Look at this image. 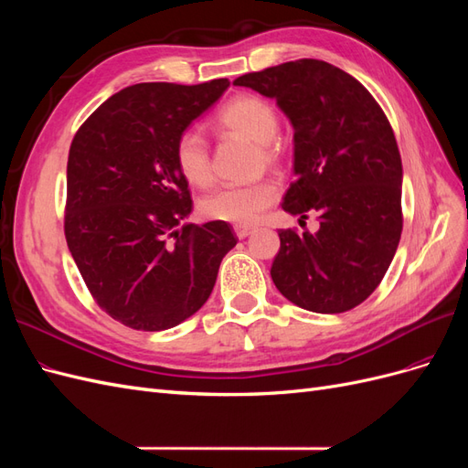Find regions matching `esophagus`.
I'll return each instance as SVG.
<instances>
[{"label": "esophagus", "mask_w": 468, "mask_h": 468, "mask_svg": "<svg viewBox=\"0 0 468 468\" xmlns=\"http://www.w3.org/2000/svg\"><path fill=\"white\" fill-rule=\"evenodd\" d=\"M234 232H236L238 239H244L253 232V229H250V226H234Z\"/></svg>", "instance_id": "esophagus-1"}]
</instances>
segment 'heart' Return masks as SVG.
<instances>
[{
  "instance_id": "1",
  "label": "heart",
  "mask_w": 468,
  "mask_h": 468,
  "mask_svg": "<svg viewBox=\"0 0 468 468\" xmlns=\"http://www.w3.org/2000/svg\"><path fill=\"white\" fill-rule=\"evenodd\" d=\"M222 131L256 144L260 162L275 165L281 162V150L273 143L279 133V117L265 99L256 95H239L226 103L217 115ZM176 165L181 177L193 187H207L212 181L210 150L199 131H183L176 140ZM279 197V186L273 179H261L251 186L222 187L201 201V215L208 220L229 222L236 226L253 224L261 212L271 207Z\"/></svg>"
}]
</instances>
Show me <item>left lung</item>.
I'll list each match as a JSON object with an SVG mask.
<instances>
[{"mask_svg": "<svg viewBox=\"0 0 468 468\" xmlns=\"http://www.w3.org/2000/svg\"><path fill=\"white\" fill-rule=\"evenodd\" d=\"M273 97L294 129V174L282 208L316 234L279 230L271 265L279 292L320 314L356 308L385 277L402 234V162L385 111L361 83L324 60L301 58L234 80Z\"/></svg>", "mask_w": 468, "mask_h": 468, "instance_id": "1", "label": "left lung"}]
</instances>
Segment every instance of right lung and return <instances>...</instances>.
Wrapping results in <instances>:
<instances>
[{"label": "right lung", "instance_id": "obj_1", "mask_svg": "<svg viewBox=\"0 0 468 468\" xmlns=\"http://www.w3.org/2000/svg\"><path fill=\"white\" fill-rule=\"evenodd\" d=\"M230 86L136 83L109 97L69 146L64 234L99 308L133 330L174 328L199 310L238 238L229 222L183 224L189 183L176 140Z\"/></svg>", "mask_w": 468, "mask_h": 468}]
</instances>
